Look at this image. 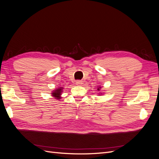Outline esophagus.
<instances>
[{"mask_svg": "<svg viewBox=\"0 0 159 159\" xmlns=\"http://www.w3.org/2000/svg\"><path fill=\"white\" fill-rule=\"evenodd\" d=\"M76 85H82L83 84V81L81 80H76Z\"/></svg>", "mask_w": 159, "mask_h": 159, "instance_id": "1", "label": "esophagus"}]
</instances>
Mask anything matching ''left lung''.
Returning a JSON list of instances; mask_svg holds the SVG:
<instances>
[{
	"instance_id": "obj_1",
	"label": "left lung",
	"mask_w": 159,
	"mask_h": 159,
	"mask_svg": "<svg viewBox=\"0 0 159 159\" xmlns=\"http://www.w3.org/2000/svg\"><path fill=\"white\" fill-rule=\"evenodd\" d=\"M97 89H98L97 90H98V91H99V90H100V89H101V87H98V88H97Z\"/></svg>"
}]
</instances>
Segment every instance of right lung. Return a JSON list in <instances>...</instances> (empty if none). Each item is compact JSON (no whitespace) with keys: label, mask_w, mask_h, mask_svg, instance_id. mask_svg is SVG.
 <instances>
[{"label":"right lung","mask_w":159,"mask_h":159,"mask_svg":"<svg viewBox=\"0 0 159 159\" xmlns=\"http://www.w3.org/2000/svg\"><path fill=\"white\" fill-rule=\"evenodd\" d=\"M62 87H59L58 89H57L56 90H54L52 91V96L54 97V98H56L57 99H61V95L62 92Z\"/></svg>","instance_id":"1"}]
</instances>
